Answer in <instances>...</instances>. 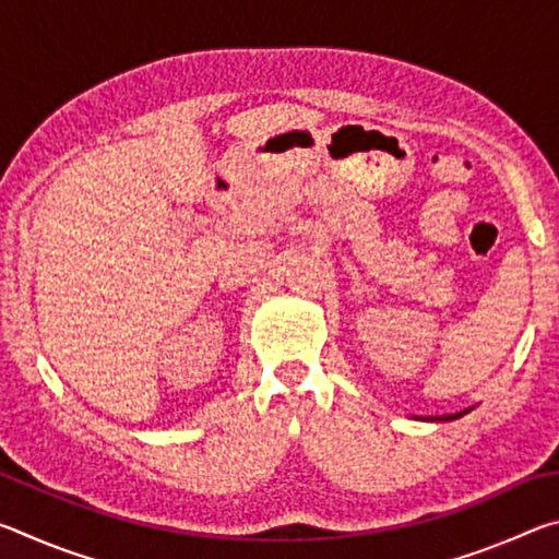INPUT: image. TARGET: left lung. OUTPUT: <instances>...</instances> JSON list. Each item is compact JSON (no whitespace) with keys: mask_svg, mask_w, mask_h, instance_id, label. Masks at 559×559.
Instances as JSON below:
<instances>
[{"mask_svg":"<svg viewBox=\"0 0 559 559\" xmlns=\"http://www.w3.org/2000/svg\"><path fill=\"white\" fill-rule=\"evenodd\" d=\"M466 412H459V414H447V416H433V419L429 421H451V419H459V416H463Z\"/></svg>","mask_w":559,"mask_h":559,"instance_id":"obj_1","label":"left lung"}]
</instances>
